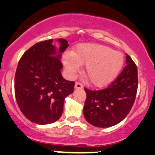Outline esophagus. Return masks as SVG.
I'll list each match as a JSON object with an SVG mask.
<instances>
[{
    "label": "esophagus",
    "mask_w": 155,
    "mask_h": 155,
    "mask_svg": "<svg viewBox=\"0 0 155 155\" xmlns=\"http://www.w3.org/2000/svg\"><path fill=\"white\" fill-rule=\"evenodd\" d=\"M75 88L76 89H82L83 88V85L80 82H76L75 84Z\"/></svg>",
    "instance_id": "1"
}]
</instances>
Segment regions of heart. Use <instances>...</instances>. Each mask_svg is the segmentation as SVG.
<instances>
[{
    "label": "heart",
    "mask_w": 155,
    "mask_h": 155,
    "mask_svg": "<svg viewBox=\"0 0 155 155\" xmlns=\"http://www.w3.org/2000/svg\"><path fill=\"white\" fill-rule=\"evenodd\" d=\"M64 66L70 76L85 64V74L93 85L102 87L112 82L124 64V55L104 45L82 43L63 57Z\"/></svg>",
    "instance_id": "obj_1"
}]
</instances>
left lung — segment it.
Masks as SVG:
<instances>
[{"label":"left lung","mask_w":155,"mask_h":155,"mask_svg":"<svg viewBox=\"0 0 155 155\" xmlns=\"http://www.w3.org/2000/svg\"><path fill=\"white\" fill-rule=\"evenodd\" d=\"M126 66L115 81L106 88H85L87 97L83 114L88 123L97 127H109L121 122L135 101L138 87L137 68L128 54Z\"/></svg>","instance_id":"obj_1"}]
</instances>
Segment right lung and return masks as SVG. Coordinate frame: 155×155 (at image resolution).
<instances>
[{
    "mask_svg": "<svg viewBox=\"0 0 155 155\" xmlns=\"http://www.w3.org/2000/svg\"><path fill=\"white\" fill-rule=\"evenodd\" d=\"M39 42L28 48L18 61L15 75V95L23 115L37 124H48L60 118L64 99L73 92L75 82L61 75V54L68 42L58 39Z\"/></svg>",
    "mask_w": 155,
    "mask_h": 155,
    "instance_id": "obj_1",
    "label": "right lung"
}]
</instances>
